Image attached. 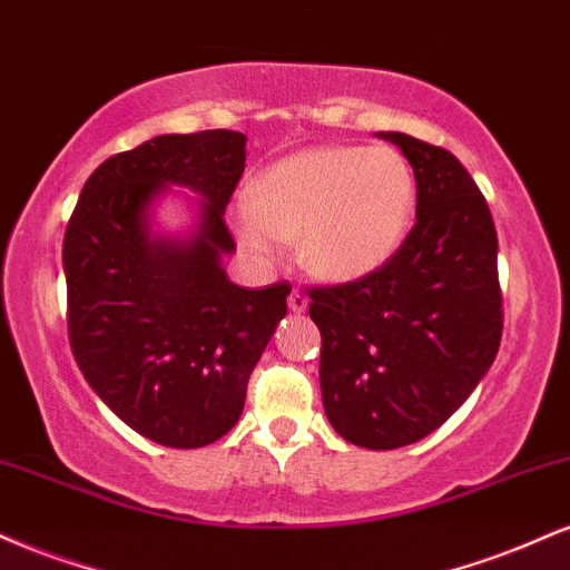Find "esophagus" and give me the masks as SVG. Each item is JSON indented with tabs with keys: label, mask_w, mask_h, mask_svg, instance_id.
<instances>
[{
	"label": "esophagus",
	"mask_w": 570,
	"mask_h": 570,
	"mask_svg": "<svg viewBox=\"0 0 570 570\" xmlns=\"http://www.w3.org/2000/svg\"><path fill=\"white\" fill-rule=\"evenodd\" d=\"M289 311H294V313H305L307 311V297L299 289H294L289 294Z\"/></svg>",
	"instance_id": "esophagus-1"
}]
</instances>
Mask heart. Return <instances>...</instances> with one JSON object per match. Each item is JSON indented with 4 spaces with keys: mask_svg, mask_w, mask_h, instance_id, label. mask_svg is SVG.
<instances>
[{
    "mask_svg": "<svg viewBox=\"0 0 570 570\" xmlns=\"http://www.w3.org/2000/svg\"><path fill=\"white\" fill-rule=\"evenodd\" d=\"M415 171L394 147L322 144L273 163L235 203L240 244L278 263L297 240L299 265L322 281L367 278L399 252L415 217Z\"/></svg>",
    "mask_w": 570,
    "mask_h": 570,
    "instance_id": "obj_1",
    "label": "heart"
}]
</instances>
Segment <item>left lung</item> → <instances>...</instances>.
<instances>
[{
  "label": "left lung",
  "instance_id": "1",
  "mask_svg": "<svg viewBox=\"0 0 570 570\" xmlns=\"http://www.w3.org/2000/svg\"><path fill=\"white\" fill-rule=\"evenodd\" d=\"M396 144L415 171V225L367 278L316 286L324 412L345 442L396 450L440 429L499 353L503 311L499 238L490 208L448 149L407 134Z\"/></svg>",
  "mask_w": 570,
  "mask_h": 570
}]
</instances>
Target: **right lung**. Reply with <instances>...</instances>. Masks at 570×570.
Returning <instances> with one entry per match:
<instances>
[{"label":"right lung","mask_w":570,"mask_h":570,"mask_svg":"<svg viewBox=\"0 0 570 570\" xmlns=\"http://www.w3.org/2000/svg\"><path fill=\"white\" fill-rule=\"evenodd\" d=\"M244 166L238 130L155 136L90 174L63 235L77 367L122 423L166 448H203L238 423L248 375L286 316V281L246 289L222 267ZM168 184L202 195L185 239L148 230Z\"/></svg>","instance_id":"right-lung-1"}]
</instances>
